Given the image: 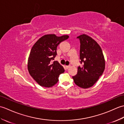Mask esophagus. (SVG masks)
I'll return each instance as SVG.
<instances>
[{
    "label": "esophagus",
    "mask_w": 124,
    "mask_h": 124,
    "mask_svg": "<svg viewBox=\"0 0 124 124\" xmlns=\"http://www.w3.org/2000/svg\"><path fill=\"white\" fill-rule=\"evenodd\" d=\"M69 67H70V65H66V66H65V68H66L67 69H68Z\"/></svg>",
    "instance_id": "34e87169"
}]
</instances>
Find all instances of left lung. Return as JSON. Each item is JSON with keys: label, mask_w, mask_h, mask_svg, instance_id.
<instances>
[{"label": "left lung", "mask_w": 124, "mask_h": 124, "mask_svg": "<svg viewBox=\"0 0 124 124\" xmlns=\"http://www.w3.org/2000/svg\"><path fill=\"white\" fill-rule=\"evenodd\" d=\"M79 39L80 63L77 75L72 76L75 83L83 88L93 86L105 69V60L101 48L94 39L86 35H81Z\"/></svg>", "instance_id": "obj_1"}]
</instances>
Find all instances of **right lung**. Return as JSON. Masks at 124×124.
I'll return each mask as SVG.
<instances>
[{"label": "right lung", "instance_id": "1", "mask_svg": "<svg viewBox=\"0 0 124 124\" xmlns=\"http://www.w3.org/2000/svg\"><path fill=\"white\" fill-rule=\"evenodd\" d=\"M69 37H57L47 35L42 37L34 44L28 59L29 72L39 85L45 87L54 86L59 81V76L64 69L57 61L52 63L56 56L57 47Z\"/></svg>", "mask_w": 124, "mask_h": 124}]
</instances>
